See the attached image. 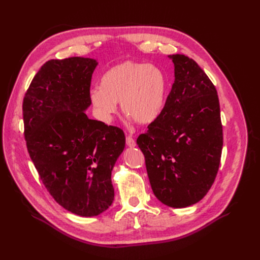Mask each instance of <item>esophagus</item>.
Returning <instances> with one entry per match:
<instances>
[{
	"instance_id": "1",
	"label": "esophagus",
	"mask_w": 260,
	"mask_h": 260,
	"mask_svg": "<svg viewBox=\"0 0 260 260\" xmlns=\"http://www.w3.org/2000/svg\"><path fill=\"white\" fill-rule=\"evenodd\" d=\"M126 143H127V146L128 147H135V145H137V143H135L134 139L132 137H130V135H128V137L126 138Z\"/></svg>"
}]
</instances>
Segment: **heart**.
Here are the masks:
<instances>
[{
  "mask_svg": "<svg viewBox=\"0 0 260 260\" xmlns=\"http://www.w3.org/2000/svg\"><path fill=\"white\" fill-rule=\"evenodd\" d=\"M101 86L93 88L89 96L96 115L104 122L112 121L116 103L140 125L151 123L164 109L167 78L155 66L123 61L105 74Z\"/></svg>",
  "mask_w": 260,
  "mask_h": 260,
  "instance_id": "heart-1",
  "label": "heart"
}]
</instances>
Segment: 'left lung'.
Segmentation results:
<instances>
[{
    "mask_svg": "<svg viewBox=\"0 0 260 260\" xmlns=\"http://www.w3.org/2000/svg\"><path fill=\"white\" fill-rule=\"evenodd\" d=\"M175 82L164 109L137 140L154 196L182 208L211 189L220 165L223 133L215 85L194 60L169 55Z\"/></svg>",
    "mask_w": 260,
    "mask_h": 260,
    "instance_id": "1",
    "label": "left lung"
}]
</instances>
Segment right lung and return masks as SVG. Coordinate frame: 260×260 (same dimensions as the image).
<instances>
[{"label":"right lung","mask_w":260,"mask_h":260,"mask_svg":"<svg viewBox=\"0 0 260 260\" xmlns=\"http://www.w3.org/2000/svg\"><path fill=\"white\" fill-rule=\"evenodd\" d=\"M97 61L52 59L23 100L29 156L51 196L69 212L93 217L114 200L111 172L125 148L122 130L90 119V86Z\"/></svg>","instance_id":"add662e5"}]
</instances>
